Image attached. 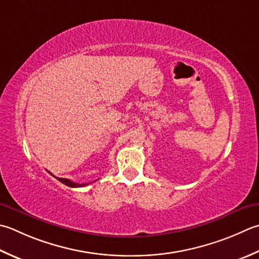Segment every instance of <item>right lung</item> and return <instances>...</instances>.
<instances>
[{
    "label": "right lung",
    "mask_w": 259,
    "mask_h": 259,
    "mask_svg": "<svg viewBox=\"0 0 259 259\" xmlns=\"http://www.w3.org/2000/svg\"><path fill=\"white\" fill-rule=\"evenodd\" d=\"M49 174H52L49 171ZM53 175V174H52ZM54 176V175H53ZM56 177V176H55ZM56 179H57L59 182H62L63 184H65V185H67V186H69V187H82V186H85V185H88V184H78V183H75V182H72V181H69V180H67V179H60V177H56ZM90 184V183H89Z\"/></svg>",
    "instance_id": "right-lung-1"
}]
</instances>
